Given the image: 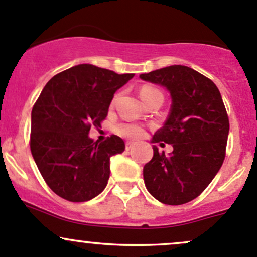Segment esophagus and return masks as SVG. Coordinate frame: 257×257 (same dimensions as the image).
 Masks as SVG:
<instances>
[{"instance_id":"34e87169","label":"esophagus","mask_w":257,"mask_h":257,"mask_svg":"<svg viewBox=\"0 0 257 257\" xmlns=\"http://www.w3.org/2000/svg\"><path fill=\"white\" fill-rule=\"evenodd\" d=\"M133 147H134V143L128 142V143H126V144H125V149H126V150H131Z\"/></svg>"}]
</instances>
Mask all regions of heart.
Returning <instances> with one entry per match:
<instances>
[{"label":"heart","mask_w":257,"mask_h":257,"mask_svg":"<svg viewBox=\"0 0 257 257\" xmlns=\"http://www.w3.org/2000/svg\"><path fill=\"white\" fill-rule=\"evenodd\" d=\"M140 96H142L143 101L148 102L154 97H163V93L160 92L159 88L154 87V86L145 85L140 88ZM114 131L118 136L128 138V139H138V138L143 137V134H144V129L134 123H119L115 125Z\"/></svg>","instance_id":"obj_1"}]
</instances>
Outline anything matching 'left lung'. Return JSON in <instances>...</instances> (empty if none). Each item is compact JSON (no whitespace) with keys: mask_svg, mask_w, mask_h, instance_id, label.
<instances>
[{"mask_svg":"<svg viewBox=\"0 0 257 257\" xmlns=\"http://www.w3.org/2000/svg\"><path fill=\"white\" fill-rule=\"evenodd\" d=\"M140 79L166 87L172 99L169 117L151 143H167L174 150L166 155L153 145V159L143 170L145 187L161 203L185 204L206 190L225 159V106L215 83L188 66H166Z\"/></svg>","mask_w":257,"mask_h":257,"instance_id":"8db88e82","label":"left lung"}]
</instances>
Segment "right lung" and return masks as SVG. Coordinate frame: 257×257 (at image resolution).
<instances>
[{"label":"right lung","mask_w":257,"mask_h":257,"mask_svg":"<svg viewBox=\"0 0 257 257\" xmlns=\"http://www.w3.org/2000/svg\"><path fill=\"white\" fill-rule=\"evenodd\" d=\"M134 74H117L91 64L65 70L48 81L32 109L31 151L38 170L59 197L86 202L98 196L109 178V160L125 149L123 139L93 142L115 91Z\"/></svg>","instance_id":"1"}]
</instances>
